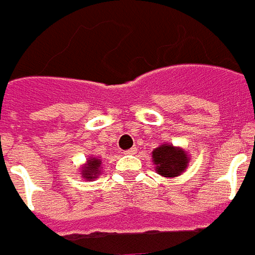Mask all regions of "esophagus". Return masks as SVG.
I'll use <instances>...</instances> for the list:
<instances>
[{
	"label": "esophagus",
	"mask_w": 255,
	"mask_h": 255,
	"mask_svg": "<svg viewBox=\"0 0 255 255\" xmlns=\"http://www.w3.org/2000/svg\"><path fill=\"white\" fill-rule=\"evenodd\" d=\"M136 150H137L136 148H129V149H127V150H124V154H133Z\"/></svg>",
	"instance_id": "esophagus-1"
}]
</instances>
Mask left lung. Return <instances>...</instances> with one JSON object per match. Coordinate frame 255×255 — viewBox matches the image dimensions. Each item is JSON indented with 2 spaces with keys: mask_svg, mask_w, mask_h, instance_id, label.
<instances>
[{
  "mask_svg": "<svg viewBox=\"0 0 255 255\" xmlns=\"http://www.w3.org/2000/svg\"><path fill=\"white\" fill-rule=\"evenodd\" d=\"M152 156L157 173L163 177H177L187 167V154L173 145L163 144L153 150Z\"/></svg>",
  "mask_w": 255,
  "mask_h": 255,
  "instance_id": "8db88e82",
  "label": "left lung"
}]
</instances>
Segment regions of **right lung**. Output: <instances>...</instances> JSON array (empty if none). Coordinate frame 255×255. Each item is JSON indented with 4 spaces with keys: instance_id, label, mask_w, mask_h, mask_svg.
Wrapping results in <instances>:
<instances>
[{
    "instance_id": "add662e5",
    "label": "right lung",
    "mask_w": 255,
    "mask_h": 255,
    "mask_svg": "<svg viewBox=\"0 0 255 255\" xmlns=\"http://www.w3.org/2000/svg\"><path fill=\"white\" fill-rule=\"evenodd\" d=\"M99 166H101V161L99 160H95V158L89 160L88 165L82 167V175L86 179H93V178L99 174Z\"/></svg>"
}]
</instances>
